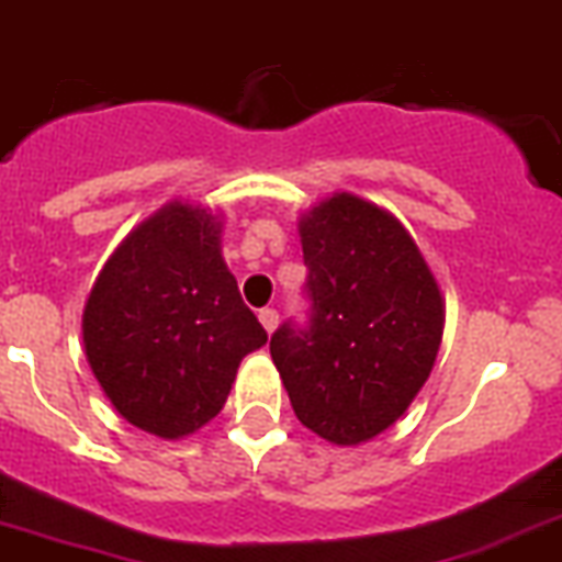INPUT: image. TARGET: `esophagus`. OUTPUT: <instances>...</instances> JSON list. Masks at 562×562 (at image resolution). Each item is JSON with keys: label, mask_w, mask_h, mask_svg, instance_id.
<instances>
[{"label": "esophagus", "mask_w": 562, "mask_h": 562, "mask_svg": "<svg viewBox=\"0 0 562 562\" xmlns=\"http://www.w3.org/2000/svg\"><path fill=\"white\" fill-rule=\"evenodd\" d=\"M258 321H261V327L267 329V333H272V329L278 327V313L272 306H263L261 313H258Z\"/></svg>", "instance_id": "esophagus-1"}]
</instances>
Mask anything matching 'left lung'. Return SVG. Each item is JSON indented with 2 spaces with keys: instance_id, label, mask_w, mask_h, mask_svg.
<instances>
[{
  "instance_id": "obj_1",
  "label": "left lung",
  "mask_w": 562,
  "mask_h": 562,
  "mask_svg": "<svg viewBox=\"0 0 562 562\" xmlns=\"http://www.w3.org/2000/svg\"><path fill=\"white\" fill-rule=\"evenodd\" d=\"M306 318L284 321L270 355L306 429L355 446L395 424L426 383L443 301L395 215L338 193L301 222Z\"/></svg>"
}]
</instances>
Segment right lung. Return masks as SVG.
<instances>
[{"label":"right lung","mask_w":562,"mask_h":562,"mask_svg":"<svg viewBox=\"0 0 562 562\" xmlns=\"http://www.w3.org/2000/svg\"><path fill=\"white\" fill-rule=\"evenodd\" d=\"M81 327L110 404L170 440L213 420L244 355L267 344L224 263L218 224L179 201L110 256Z\"/></svg>","instance_id":"add662e5"}]
</instances>
